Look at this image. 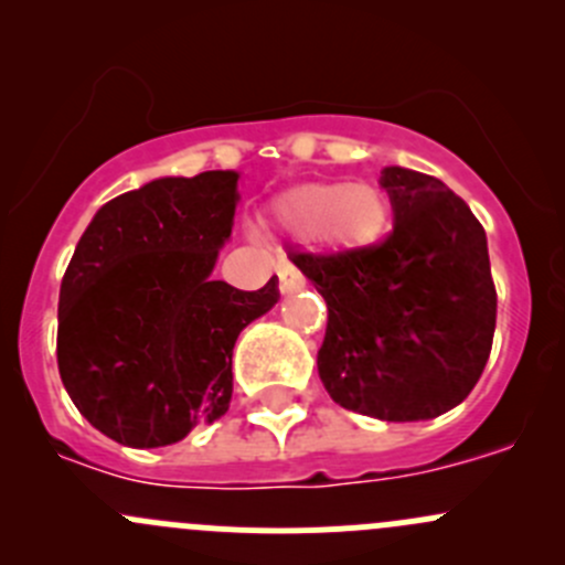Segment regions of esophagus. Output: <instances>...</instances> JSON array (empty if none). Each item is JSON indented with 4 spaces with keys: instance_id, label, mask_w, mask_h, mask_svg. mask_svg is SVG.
<instances>
[{
    "instance_id": "obj_1",
    "label": "esophagus",
    "mask_w": 565,
    "mask_h": 565,
    "mask_svg": "<svg viewBox=\"0 0 565 565\" xmlns=\"http://www.w3.org/2000/svg\"><path fill=\"white\" fill-rule=\"evenodd\" d=\"M278 273V287H281V292H295V289H300L306 284V278L300 276V270H295L289 262H281V265L276 267Z\"/></svg>"
}]
</instances>
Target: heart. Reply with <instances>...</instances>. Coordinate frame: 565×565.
<instances>
[{
  "label": "heart",
  "instance_id": "heart-1",
  "mask_svg": "<svg viewBox=\"0 0 565 565\" xmlns=\"http://www.w3.org/2000/svg\"><path fill=\"white\" fill-rule=\"evenodd\" d=\"M273 215L278 226L306 241L322 237L333 246L369 248L388 232L391 202L374 185L315 182L284 193Z\"/></svg>",
  "mask_w": 565,
  "mask_h": 565
}]
</instances>
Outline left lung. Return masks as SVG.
I'll use <instances>...</instances> for the list:
<instances>
[{"mask_svg":"<svg viewBox=\"0 0 565 565\" xmlns=\"http://www.w3.org/2000/svg\"><path fill=\"white\" fill-rule=\"evenodd\" d=\"M393 230L369 248L292 250L328 303L317 352L335 404L380 420H426L470 396L492 352L498 292L487 232L437 177L388 167Z\"/></svg>","mask_w":565,"mask_h":565,"instance_id":"obj_1","label":"left lung"}]
</instances>
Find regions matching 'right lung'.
Returning a JSON list of instances; mask_svg holds the SVG:
<instances>
[{
	"label": "right lung",
	"instance_id": "right-lung-1",
	"mask_svg": "<svg viewBox=\"0 0 565 565\" xmlns=\"http://www.w3.org/2000/svg\"><path fill=\"white\" fill-rule=\"evenodd\" d=\"M237 204L235 172L163 177L111 199L60 287L56 363L67 396L130 448L180 443L232 402L241 330L278 300L213 281Z\"/></svg>",
	"mask_w": 565,
	"mask_h": 565
}]
</instances>
